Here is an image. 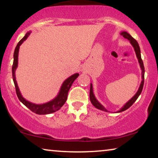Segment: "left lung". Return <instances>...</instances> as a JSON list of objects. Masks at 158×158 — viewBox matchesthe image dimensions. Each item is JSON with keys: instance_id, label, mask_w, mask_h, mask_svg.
<instances>
[{"instance_id": "8db88e82", "label": "left lung", "mask_w": 158, "mask_h": 158, "mask_svg": "<svg viewBox=\"0 0 158 158\" xmlns=\"http://www.w3.org/2000/svg\"><path fill=\"white\" fill-rule=\"evenodd\" d=\"M121 35L124 36L125 39H127V40L130 41L131 45H132L134 48H135L136 55H137V59H138V60H139L140 67H141V69H142V81L141 84H140L139 90H138V91L137 92V94H135V96H134L132 98L130 99V100H129L128 102H127L126 104H125L124 106H123L122 109H121L118 112H122V111H125V110L128 109L132 105L133 103L135 102L136 100H137L138 97H139L140 94H141V93H142V88H143V85H144V67L143 61H142V58H141V54H140V49H139V44H138V43H137V41H136L135 39H134L132 36L130 35V34H129L128 33H127V32L123 31V32H122V33H121ZM90 101H91L92 104L94 105V106L96 108V109L102 110V111H108L105 108L103 107V106L101 104V103H99L98 101L96 100V98H95L94 93H93V87H92V84L91 83H90Z\"/></svg>"}]
</instances>
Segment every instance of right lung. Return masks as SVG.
Masks as SVG:
<instances>
[{
    "mask_svg": "<svg viewBox=\"0 0 158 158\" xmlns=\"http://www.w3.org/2000/svg\"><path fill=\"white\" fill-rule=\"evenodd\" d=\"M29 34V32H28V33H27V34L23 36V38L21 39V40L19 41L18 44L16 45L14 54V63H13L12 66V75L15 88H16V95L17 96H18L19 101H20L23 104H24L28 109H29L31 111H33L34 113L37 114H48L53 113V112L59 110L60 108L64 105V103H65L67 98H68V94L69 90H70L71 85H72V84L73 82H74L75 80L78 77L79 74L78 73H76V74H74L72 75V76L68 77L67 80H65V81L64 82L63 84H62L61 89H60V91L59 93V94H58V96L56 97L55 99H53L52 101H49L48 103H44V104L36 105L25 100V99L22 97V96H21V93L19 91L18 85H17L16 77H15V70H16V69L17 68V64H18V55L19 47H20V45L22 44L23 41L27 40V38Z\"/></svg>",
    "mask_w": 158,
    "mask_h": 158,
    "instance_id": "obj_1",
    "label": "right lung"
}]
</instances>
